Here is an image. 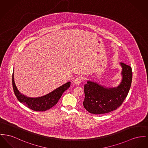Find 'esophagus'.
Segmentation results:
<instances>
[{"label":"esophagus","mask_w":148,"mask_h":148,"mask_svg":"<svg viewBox=\"0 0 148 148\" xmlns=\"http://www.w3.org/2000/svg\"><path fill=\"white\" fill-rule=\"evenodd\" d=\"M82 77L77 76V77H76L75 79H74L73 83L75 85H77V84H79L82 81Z\"/></svg>","instance_id":"obj_1"}]
</instances>
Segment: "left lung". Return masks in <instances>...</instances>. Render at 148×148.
I'll return each mask as SVG.
<instances>
[{
  "label": "left lung",
  "instance_id": "obj_1",
  "mask_svg": "<svg viewBox=\"0 0 148 148\" xmlns=\"http://www.w3.org/2000/svg\"><path fill=\"white\" fill-rule=\"evenodd\" d=\"M122 80L116 88H106L97 83L88 81L84 85V108L89 112L104 114L119 108L128 95L131 87L132 72L131 67L121 62Z\"/></svg>",
  "mask_w": 148,
  "mask_h": 148
}]
</instances>
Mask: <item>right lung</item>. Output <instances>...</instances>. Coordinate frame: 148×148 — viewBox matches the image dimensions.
Listing matches in <instances>:
<instances>
[{
    "mask_svg": "<svg viewBox=\"0 0 148 148\" xmlns=\"http://www.w3.org/2000/svg\"><path fill=\"white\" fill-rule=\"evenodd\" d=\"M71 82H68L49 94L39 98H29L22 95L17 88L14 81L13 72L12 74V85L16 97L21 103L26 107L34 111H45L54 106L58 101L62 95L70 86Z\"/></svg>",
    "mask_w": 148,
    "mask_h": 148,
    "instance_id": "add662e5",
    "label": "right lung"
}]
</instances>
